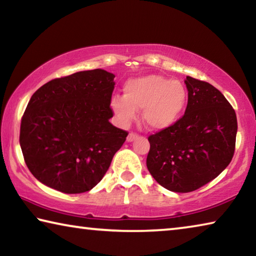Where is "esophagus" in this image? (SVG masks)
<instances>
[{
    "instance_id": "1",
    "label": "esophagus",
    "mask_w": 256,
    "mask_h": 256,
    "mask_svg": "<svg viewBox=\"0 0 256 256\" xmlns=\"http://www.w3.org/2000/svg\"><path fill=\"white\" fill-rule=\"evenodd\" d=\"M138 136L136 133L131 132V133H130L128 136V142H132V141L136 140V138H138Z\"/></svg>"
}]
</instances>
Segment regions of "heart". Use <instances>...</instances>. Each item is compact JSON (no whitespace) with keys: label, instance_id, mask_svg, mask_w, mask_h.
Wrapping results in <instances>:
<instances>
[{"label":"heart","instance_id":"1","mask_svg":"<svg viewBox=\"0 0 256 256\" xmlns=\"http://www.w3.org/2000/svg\"><path fill=\"white\" fill-rule=\"evenodd\" d=\"M124 96L115 94L110 99L112 112L120 122L128 125L142 110V120L152 130L172 126L184 110L188 94L178 80H168L162 76L132 78L123 86Z\"/></svg>","mask_w":256,"mask_h":256}]
</instances>
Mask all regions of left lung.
Returning <instances> with one entry per match:
<instances>
[{
  "mask_svg": "<svg viewBox=\"0 0 256 256\" xmlns=\"http://www.w3.org/2000/svg\"><path fill=\"white\" fill-rule=\"evenodd\" d=\"M185 114L148 138L146 167L164 188L188 193L214 180L235 152L236 112L224 94L206 81L186 76Z\"/></svg>",
  "mask_w": 256,
  "mask_h": 256,
  "instance_id": "obj_1",
  "label": "left lung"
}]
</instances>
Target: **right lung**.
Returning <instances> with one entry per match:
<instances>
[{
  "mask_svg": "<svg viewBox=\"0 0 256 256\" xmlns=\"http://www.w3.org/2000/svg\"><path fill=\"white\" fill-rule=\"evenodd\" d=\"M114 78L102 68L76 72L50 80L30 98L20 146L40 183L78 194L102 180L128 134L110 122Z\"/></svg>",
  "mask_w": 256,
  "mask_h": 256,
  "instance_id": "1",
  "label": "right lung"
}]
</instances>
